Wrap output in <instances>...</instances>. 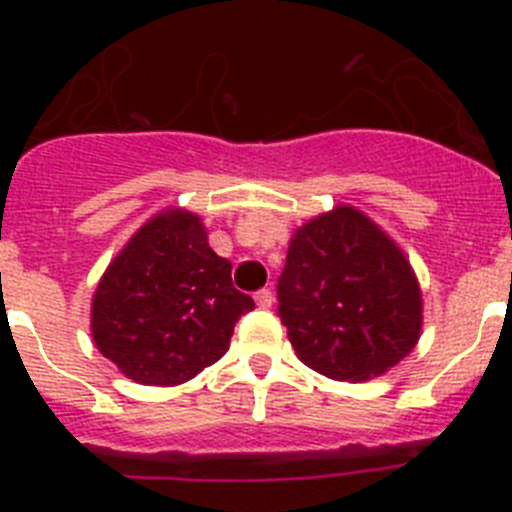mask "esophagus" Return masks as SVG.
Returning a JSON list of instances; mask_svg holds the SVG:
<instances>
[{"instance_id": "obj_1", "label": "esophagus", "mask_w": 512, "mask_h": 512, "mask_svg": "<svg viewBox=\"0 0 512 512\" xmlns=\"http://www.w3.org/2000/svg\"><path fill=\"white\" fill-rule=\"evenodd\" d=\"M253 300H256V305H259L261 310H269V307L274 305V295H271V289H259Z\"/></svg>"}]
</instances>
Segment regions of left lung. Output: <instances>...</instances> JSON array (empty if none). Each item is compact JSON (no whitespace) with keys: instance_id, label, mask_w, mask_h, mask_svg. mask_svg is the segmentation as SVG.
I'll return each mask as SVG.
<instances>
[{"instance_id":"1","label":"left lung","mask_w":512,"mask_h":512,"mask_svg":"<svg viewBox=\"0 0 512 512\" xmlns=\"http://www.w3.org/2000/svg\"><path fill=\"white\" fill-rule=\"evenodd\" d=\"M279 318L302 364L343 382L390 372L423 330V295L402 248L372 217L336 205L295 230Z\"/></svg>"}]
</instances>
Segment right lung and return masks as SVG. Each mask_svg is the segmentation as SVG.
Masks as SVG:
<instances>
[{"mask_svg":"<svg viewBox=\"0 0 512 512\" xmlns=\"http://www.w3.org/2000/svg\"><path fill=\"white\" fill-rule=\"evenodd\" d=\"M253 300L207 243L200 215L169 207L125 243L92 297V338L128 379L184 384L223 359Z\"/></svg>","mask_w":512,"mask_h":512,"instance_id":"add662e5","label":"right lung"}]
</instances>
